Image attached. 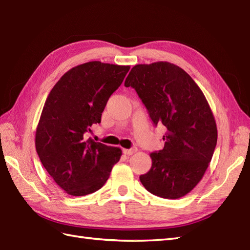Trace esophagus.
Listing matches in <instances>:
<instances>
[{"label": "esophagus", "mask_w": 250, "mask_h": 250, "mask_svg": "<svg viewBox=\"0 0 250 250\" xmlns=\"http://www.w3.org/2000/svg\"><path fill=\"white\" fill-rule=\"evenodd\" d=\"M137 151V148H131V149H124L123 152L125 154V155H132L133 153H135Z\"/></svg>", "instance_id": "esophagus-1"}]
</instances>
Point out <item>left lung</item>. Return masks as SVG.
I'll use <instances>...</instances> for the list:
<instances>
[{
	"label": "left lung",
	"instance_id": "8db88e82",
	"mask_svg": "<svg viewBox=\"0 0 250 250\" xmlns=\"http://www.w3.org/2000/svg\"><path fill=\"white\" fill-rule=\"evenodd\" d=\"M125 86L136 90L154 125L166 129L164 148L150 153L151 168L139 180L155 196L181 198L204 177L217 143L204 92L182 68L168 62L135 65Z\"/></svg>",
	"mask_w": 250,
	"mask_h": 250
}]
</instances>
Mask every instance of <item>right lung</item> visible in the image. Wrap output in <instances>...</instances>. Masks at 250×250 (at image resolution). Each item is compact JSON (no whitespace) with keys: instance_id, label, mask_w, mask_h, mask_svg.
Returning <instances> with one entry per match:
<instances>
[{"instance_id":"right-lung-1","label":"right lung","mask_w":250,"mask_h":250,"mask_svg":"<svg viewBox=\"0 0 250 250\" xmlns=\"http://www.w3.org/2000/svg\"><path fill=\"white\" fill-rule=\"evenodd\" d=\"M129 70L130 66L85 62L63 74L46 98L35 145L46 171L69 195L100 189L120 160V148L85 139V134L101 123L108 98Z\"/></svg>"}]
</instances>
